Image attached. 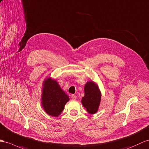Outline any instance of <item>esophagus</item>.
<instances>
[{
    "label": "esophagus",
    "instance_id": "obj_1",
    "mask_svg": "<svg viewBox=\"0 0 149 149\" xmlns=\"http://www.w3.org/2000/svg\"><path fill=\"white\" fill-rule=\"evenodd\" d=\"M71 97H72V99H74V100H75V99H76V96H75V95H72Z\"/></svg>",
    "mask_w": 149,
    "mask_h": 149
}]
</instances>
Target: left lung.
Listing matches in <instances>:
<instances>
[{
  "mask_svg": "<svg viewBox=\"0 0 149 149\" xmlns=\"http://www.w3.org/2000/svg\"><path fill=\"white\" fill-rule=\"evenodd\" d=\"M84 96L81 102L88 112L95 114L98 110L101 102V91L98 84L93 81L86 82L84 86Z\"/></svg>",
  "mask_w": 149,
  "mask_h": 149,
  "instance_id": "left-lung-1",
  "label": "left lung"
}]
</instances>
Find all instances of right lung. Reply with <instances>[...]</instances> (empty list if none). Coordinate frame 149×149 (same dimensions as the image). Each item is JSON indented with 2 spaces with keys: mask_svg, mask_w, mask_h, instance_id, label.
I'll return each instance as SVG.
<instances>
[{
  "mask_svg": "<svg viewBox=\"0 0 149 149\" xmlns=\"http://www.w3.org/2000/svg\"><path fill=\"white\" fill-rule=\"evenodd\" d=\"M40 100L44 111L48 115L57 117L70 99L55 79L47 77L43 82Z\"/></svg>",
  "mask_w": 149,
  "mask_h": 149,
  "instance_id": "obj_1",
  "label": "right lung"
}]
</instances>
